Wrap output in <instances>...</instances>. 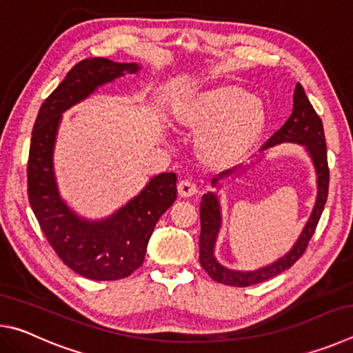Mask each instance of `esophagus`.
Instances as JSON below:
<instances>
[{"label":"esophagus","mask_w":353,"mask_h":353,"mask_svg":"<svg viewBox=\"0 0 353 353\" xmlns=\"http://www.w3.org/2000/svg\"><path fill=\"white\" fill-rule=\"evenodd\" d=\"M177 190H179V196H182V198H190V196L198 193V187H196V183L188 181V179H183V181L179 182Z\"/></svg>","instance_id":"obj_1"}]
</instances>
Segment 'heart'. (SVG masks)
<instances>
[{"label":"heart","mask_w":353,"mask_h":353,"mask_svg":"<svg viewBox=\"0 0 353 353\" xmlns=\"http://www.w3.org/2000/svg\"><path fill=\"white\" fill-rule=\"evenodd\" d=\"M174 119L181 128L199 132L198 152L216 168L241 162L260 141L268 121L260 101L235 85L190 92L176 104Z\"/></svg>","instance_id":"1"}]
</instances>
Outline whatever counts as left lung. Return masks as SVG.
<instances>
[{
    "mask_svg": "<svg viewBox=\"0 0 353 353\" xmlns=\"http://www.w3.org/2000/svg\"><path fill=\"white\" fill-rule=\"evenodd\" d=\"M294 104L292 112L286 123L274 134L266 145L261 148V152L252 163L236 170H229L221 172L218 177L212 179L213 191H207L201 199V236H199V261L205 272L214 282L229 285V286H250L260 282H265L268 279L276 277L277 274L288 270L294 263L301 259V255L305 252L310 238L313 236L316 225L319 223V218L324 210V205L328 196V165H327V146L324 137V126H322L321 118L314 112L312 103H310L305 90L301 83L297 82L294 90ZM292 142L293 144L303 145L312 160L316 172V201L312 209V213L307 220L306 225L298 237L288 253L280 259L274 261L270 265L257 268L256 270L243 272L232 270L219 263L214 255V248L222 226V208L217 191L225 183L234 180L236 176L245 174L248 169L258 163L268 150L272 147Z\"/></svg>",
    "mask_w": 353,
    "mask_h": 353,
    "instance_id": "left-lung-1",
    "label": "left lung"
}]
</instances>
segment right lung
Returning a JSON list of instances; mask_svg holds the SVG:
<instances>
[{"label":"right lung","instance_id":"add662e5","mask_svg":"<svg viewBox=\"0 0 353 353\" xmlns=\"http://www.w3.org/2000/svg\"><path fill=\"white\" fill-rule=\"evenodd\" d=\"M140 70V63L104 57L76 63L41 104L32 129L28 160L29 204L61 260L90 280L124 279L143 265L155 224L177 198V176L160 172L113 213L97 219L82 216L59 191L54 172L59 128L63 113L71 107Z\"/></svg>","mask_w":353,"mask_h":353}]
</instances>
